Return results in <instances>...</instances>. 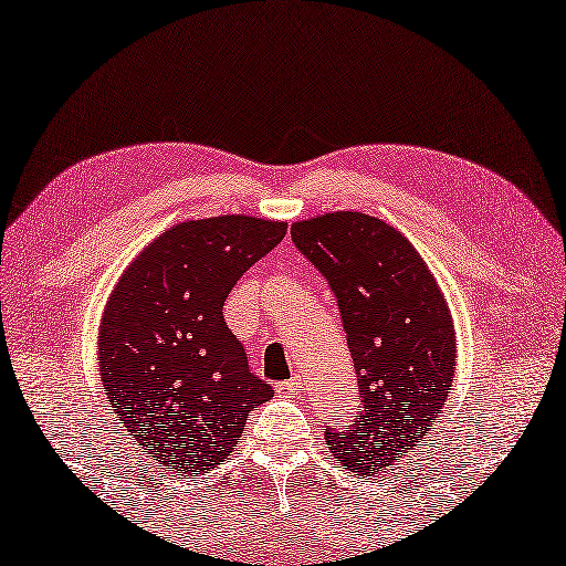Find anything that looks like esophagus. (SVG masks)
Listing matches in <instances>:
<instances>
[{"instance_id":"esophagus-1","label":"esophagus","mask_w":566,"mask_h":566,"mask_svg":"<svg viewBox=\"0 0 566 566\" xmlns=\"http://www.w3.org/2000/svg\"><path fill=\"white\" fill-rule=\"evenodd\" d=\"M301 388H303V380L301 378H293V380H285V382H281L277 385V392L281 395H285V398H295V395L301 392Z\"/></svg>"}]
</instances>
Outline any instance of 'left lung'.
Returning a JSON list of instances; mask_svg holds the SVG:
<instances>
[{
    "instance_id": "obj_1",
    "label": "left lung",
    "mask_w": 566,
    "mask_h": 566,
    "mask_svg": "<svg viewBox=\"0 0 566 566\" xmlns=\"http://www.w3.org/2000/svg\"><path fill=\"white\" fill-rule=\"evenodd\" d=\"M293 243L325 275L358 375V412L328 424L345 470L378 478L434 430L454 375L450 305L428 263L380 218L335 211L295 221Z\"/></svg>"
}]
</instances>
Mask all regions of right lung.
<instances>
[{
    "label": "right lung",
    "mask_w": 566,
    "mask_h": 566,
    "mask_svg": "<svg viewBox=\"0 0 566 566\" xmlns=\"http://www.w3.org/2000/svg\"><path fill=\"white\" fill-rule=\"evenodd\" d=\"M289 223L216 216L176 223L118 277L98 325L108 405L171 478H198L235 450L245 418L273 398L248 370L223 303Z\"/></svg>",
    "instance_id": "obj_1"
}]
</instances>
